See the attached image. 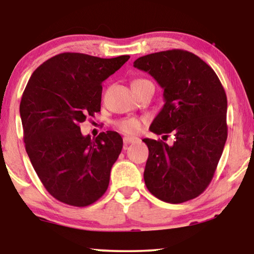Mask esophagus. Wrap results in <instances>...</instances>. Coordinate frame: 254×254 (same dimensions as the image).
<instances>
[{
    "instance_id": "34e87169",
    "label": "esophagus",
    "mask_w": 254,
    "mask_h": 254,
    "mask_svg": "<svg viewBox=\"0 0 254 254\" xmlns=\"http://www.w3.org/2000/svg\"><path fill=\"white\" fill-rule=\"evenodd\" d=\"M138 141V137H135V136H128V135H126V136H124V142L126 144L128 143H134V142H137Z\"/></svg>"
}]
</instances>
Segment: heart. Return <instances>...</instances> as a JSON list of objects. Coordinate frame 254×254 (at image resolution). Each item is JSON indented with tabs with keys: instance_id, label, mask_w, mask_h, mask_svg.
I'll list each match as a JSON object with an SVG mask.
<instances>
[{
	"instance_id": "b5f03b06",
	"label": "heart",
	"mask_w": 254,
	"mask_h": 254,
	"mask_svg": "<svg viewBox=\"0 0 254 254\" xmlns=\"http://www.w3.org/2000/svg\"><path fill=\"white\" fill-rule=\"evenodd\" d=\"M144 83H150L147 79L142 78H136L131 82V86H137L141 84H144ZM116 127L118 129L124 131L126 134H136L141 130L142 128V120L137 119V118H126V119L118 120L116 123Z\"/></svg>"
}]
</instances>
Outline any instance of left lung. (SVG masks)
<instances>
[{
	"label": "left lung",
	"mask_w": 254,
	"mask_h": 254,
	"mask_svg": "<svg viewBox=\"0 0 254 254\" xmlns=\"http://www.w3.org/2000/svg\"><path fill=\"white\" fill-rule=\"evenodd\" d=\"M134 67L164 89V106L150 130L176 141L144 138L149 156L144 183L152 195L169 203L199 196L209 185L228 137L227 95L215 71L195 54L171 50L144 55Z\"/></svg>",
	"instance_id": "1"
}]
</instances>
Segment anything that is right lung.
Returning a JSON list of instances; mask_svg holds the SVG:
<instances>
[{
	"mask_svg": "<svg viewBox=\"0 0 254 254\" xmlns=\"http://www.w3.org/2000/svg\"><path fill=\"white\" fill-rule=\"evenodd\" d=\"M129 58L61 53L27 82L19 105L25 149L45 189L61 202L86 207L109 187L123 138L107 130L91 140L79 124L100 112L102 83Z\"/></svg>",
	"mask_w": 254,
	"mask_h": 254,
	"instance_id": "right-lung-1",
	"label": "right lung"
}]
</instances>
